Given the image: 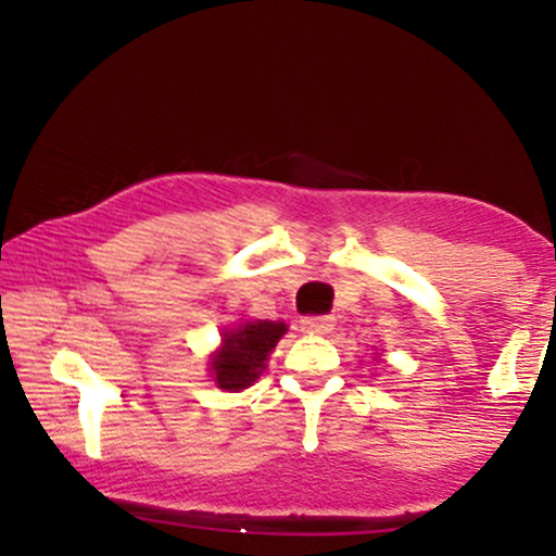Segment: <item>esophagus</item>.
I'll use <instances>...</instances> for the list:
<instances>
[{
	"label": "esophagus",
	"mask_w": 556,
	"mask_h": 556,
	"mask_svg": "<svg viewBox=\"0 0 556 556\" xmlns=\"http://www.w3.org/2000/svg\"><path fill=\"white\" fill-rule=\"evenodd\" d=\"M301 329L306 333H329L333 329L331 316H306L301 318Z\"/></svg>",
	"instance_id": "34e87169"
}]
</instances>
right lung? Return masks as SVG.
Listing matches in <instances>:
<instances>
[{"label":"right lung","mask_w":556,"mask_h":556,"mask_svg":"<svg viewBox=\"0 0 556 556\" xmlns=\"http://www.w3.org/2000/svg\"><path fill=\"white\" fill-rule=\"evenodd\" d=\"M286 333V324L280 321H250L238 329L227 331L223 349L212 356L215 382L223 390H245L265 369V359Z\"/></svg>","instance_id":"1"}]
</instances>
